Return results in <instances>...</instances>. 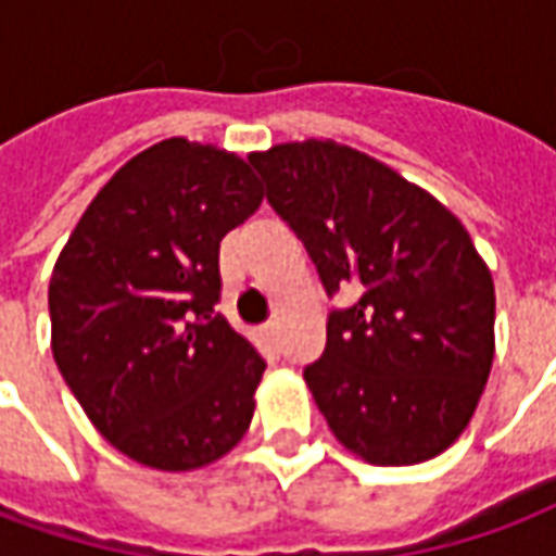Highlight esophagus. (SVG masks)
I'll return each instance as SVG.
<instances>
[{"mask_svg":"<svg viewBox=\"0 0 556 556\" xmlns=\"http://www.w3.org/2000/svg\"><path fill=\"white\" fill-rule=\"evenodd\" d=\"M261 338H263V343L269 346V350H278V326H275V323H269V326L261 328Z\"/></svg>","mask_w":556,"mask_h":556,"instance_id":"1","label":"esophagus"}]
</instances>
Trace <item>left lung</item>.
I'll return each mask as SVG.
<instances>
[{
  "label": "left lung",
  "mask_w": 556,
  "mask_h": 556,
  "mask_svg": "<svg viewBox=\"0 0 556 556\" xmlns=\"http://www.w3.org/2000/svg\"><path fill=\"white\" fill-rule=\"evenodd\" d=\"M305 242L331 311L305 382L334 439L370 465H417L459 439L494 358V283L468 230L427 189L331 139L251 156Z\"/></svg>",
  "instance_id": "obj_1"
}]
</instances>
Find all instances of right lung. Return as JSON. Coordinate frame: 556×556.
<instances>
[{
  "label": "right lung",
  "mask_w": 556,
  "mask_h": 556,
  "mask_svg": "<svg viewBox=\"0 0 556 556\" xmlns=\"http://www.w3.org/2000/svg\"><path fill=\"white\" fill-rule=\"evenodd\" d=\"M254 162L165 139L121 165L50 278L52 355L97 432L194 471L249 432L266 362L218 317V242L261 206Z\"/></svg>",
  "instance_id": "1"
}]
</instances>
